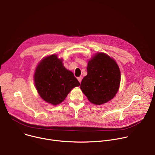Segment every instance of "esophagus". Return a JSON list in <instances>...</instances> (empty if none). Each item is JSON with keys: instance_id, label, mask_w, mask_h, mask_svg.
<instances>
[{"instance_id": "34e87169", "label": "esophagus", "mask_w": 155, "mask_h": 155, "mask_svg": "<svg viewBox=\"0 0 155 155\" xmlns=\"http://www.w3.org/2000/svg\"><path fill=\"white\" fill-rule=\"evenodd\" d=\"M77 79H78V81H79L80 83H81V80H82V77H79L77 78Z\"/></svg>"}]
</instances>
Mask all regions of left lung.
Masks as SVG:
<instances>
[{
  "label": "left lung",
  "instance_id": "left-lung-1",
  "mask_svg": "<svg viewBox=\"0 0 155 155\" xmlns=\"http://www.w3.org/2000/svg\"><path fill=\"white\" fill-rule=\"evenodd\" d=\"M87 71L80 88L88 100L101 105L112 99L118 91L121 80L116 62L106 54L99 53L88 62Z\"/></svg>",
  "mask_w": 155,
  "mask_h": 155
}]
</instances>
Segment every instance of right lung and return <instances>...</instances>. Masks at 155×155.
I'll return each instance as SVG.
<instances>
[{
	"instance_id": "obj_1",
	"label": "right lung",
	"mask_w": 155,
	"mask_h": 155,
	"mask_svg": "<svg viewBox=\"0 0 155 155\" xmlns=\"http://www.w3.org/2000/svg\"><path fill=\"white\" fill-rule=\"evenodd\" d=\"M36 89L46 102L56 105L61 103L72 88L80 86L74 74L66 69L56 54L44 58L34 74Z\"/></svg>"
}]
</instances>
